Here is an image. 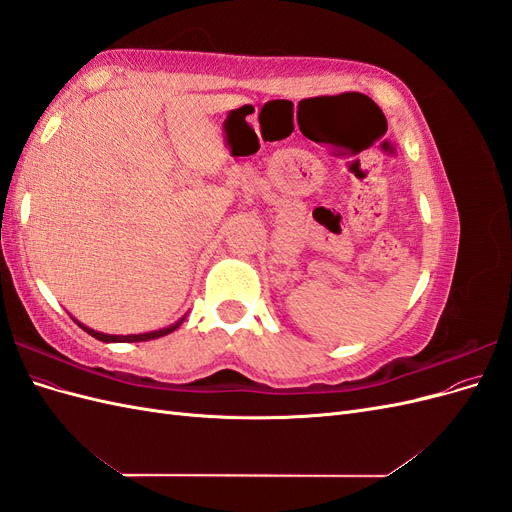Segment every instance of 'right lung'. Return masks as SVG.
Listing matches in <instances>:
<instances>
[{
    "label": "right lung",
    "instance_id": "obj_1",
    "mask_svg": "<svg viewBox=\"0 0 512 512\" xmlns=\"http://www.w3.org/2000/svg\"><path fill=\"white\" fill-rule=\"evenodd\" d=\"M72 320H74V318H72ZM183 320H185V316H183L181 320H177L175 324H170V327H166V329L149 331V333H138V335H108V333H100V331H94V329L85 327V324H81L79 320H74V322L79 324V327H81L83 331H87L91 337L100 339V342H106V344H128V342H149V339H158V337H164V335H168V333H173L175 329H179Z\"/></svg>",
    "mask_w": 512,
    "mask_h": 512
}]
</instances>
